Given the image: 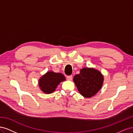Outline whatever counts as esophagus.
<instances>
[{
	"mask_svg": "<svg viewBox=\"0 0 133 133\" xmlns=\"http://www.w3.org/2000/svg\"><path fill=\"white\" fill-rule=\"evenodd\" d=\"M67 80H72V76L71 75H68L66 76Z\"/></svg>",
	"mask_w": 133,
	"mask_h": 133,
	"instance_id": "34e87169",
	"label": "esophagus"
}]
</instances>
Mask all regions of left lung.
I'll use <instances>...</instances> for the list:
<instances>
[{"label": "left lung", "instance_id": "left-lung-1", "mask_svg": "<svg viewBox=\"0 0 133 133\" xmlns=\"http://www.w3.org/2000/svg\"><path fill=\"white\" fill-rule=\"evenodd\" d=\"M73 82L84 97L90 98L101 89L104 82V76L101 72L94 68H83L80 73L75 75Z\"/></svg>", "mask_w": 133, "mask_h": 133}]
</instances>
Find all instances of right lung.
<instances>
[{"label":"right lung","mask_w":133,"mask_h":133,"mask_svg":"<svg viewBox=\"0 0 133 133\" xmlns=\"http://www.w3.org/2000/svg\"><path fill=\"white\" fill-rule=\"evenodd\" d=\"M65 80L66 78L63 74L49 71L39 78V87L45 94H51L55 90L60 83L65 81Z\"/></svg>","instance_id":"1"}]
</instances>
